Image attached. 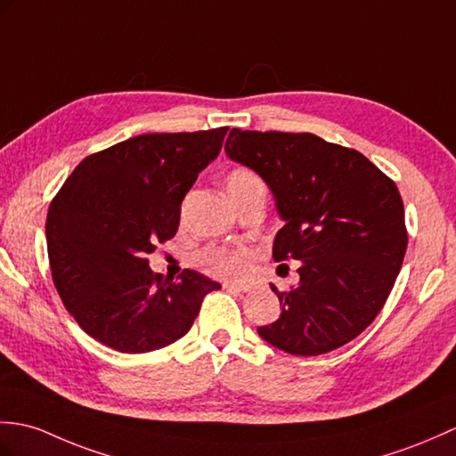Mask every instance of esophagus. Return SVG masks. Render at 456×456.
Wrapping results in <instances>:
<instances>
[{
	"mask_svg": "<svg viewBox=\"0 0 456 456\" xmlns=\"http://www.w3.org/2000/svg\"><path fill=\"white\" fill-rule=\"evenodd\" d=\"M224 289L232 293H245L248 291V285H237V283H224Z\"/></svg>",
	"mask_w": 456,
	"mask_h": 456,
	"instance_id": "1",
	"label": "esophagus"
}]
</instances>
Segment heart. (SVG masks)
Masks as SVG:
<instances>
[{"instance_id": "1", "label": "heart", "mask_w": 456, "mask_h": 456, "mask_svg": "<svg viewBox=\"0 0 456 456\" xmlns=\"http://www.w3.org/2000/svg\"><path fill=\"white\" fill-rule=\"evenodd\" d=\"M225 188L231 202H235L240 196H245L250 190L264 188L262 178L247 167H237L229 171L225 178ZM248 258L247 250H231V248H208L200 252L198 264L202 266L209 276L235 281L242 280L248 273Z\"/></svg>"}]
</instances>
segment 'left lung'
<instances>
[{"label":"left lung","mask_w":456,"mask_h":456,"mask_svg":"<svg viewBox=\"0 0 456 456\" xmlns=\"http://www.w3.org/2000/svg\"><path fill=\"white\" fill-rule=\"evenodd\" d=\"M225 153L262 176L283 227L273 260L299 264V283L278 291L281 314L258 334L291 355H321L362 334L383 309L408 232L396 184L349 147L314 134L232 128Z\"/></svg>","instance_id":"1"}]
</instances>
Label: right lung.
<instances>
[{
	"mask_svg": "<svg viewBox=\"0 0 456 456\" xmlns=\"http://www.w3.org/2000/svg\"><path fill=\"white\" fill-rule=\"evenodd\" d=\"M229 128L143 134L85 157L52 200L46 245L63 306L94 340L147 354L183 338L217 281L165 278L147 254L178 231L180 204Z\"/></svg>",
	"mask_w": 456,
	"mask_h": 456,
	"instance_id": "right-lung-1",
	"label": "right lung"
}]
</instances>
